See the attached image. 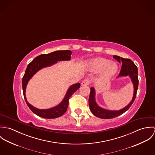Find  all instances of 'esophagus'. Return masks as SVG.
Here are the masks:
<instances>
[{
  "label": "esophagus",
  "mask_w": 155,
  "mask_h": 155,
  "mask_svg": "<svg viewBox=\"0 0 155 155\" xmlns=\"http://www.w3.org/2000/svg\"><path fill=\"white\" fill-rule=\"evenodd\" d=\"M89 84H90V81L88 79H85L84 81H82V82L81 84V85L82 86H87V85H89Z\"/></svg>",
  "instance_id": "esophagus-1"
}]
</instances>
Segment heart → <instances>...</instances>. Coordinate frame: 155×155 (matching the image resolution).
Returning <instances> with one entry per match:
<instances>
[{
  "instance_id": "b5f03b06",
  "label": "heart",
  "mask_w": 155,
  "mask_h": 155,
  "mask_svg": "<svg viewBox=\"0 0 155 155\" xmlns=\"http://www.w3.org/2000/svg\"><path fill=\"white\" fill-rule=\"evenodd\" d=\"M90 68L92 71H103L102 79L107 80L113 76L118 70V66L115 63H111L109 60L98 58L94 59L90 63Z\"/></svg>"
}]
</instances>
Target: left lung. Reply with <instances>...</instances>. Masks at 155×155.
I'll return each mask as SVG.
<instances>
[{
  "instance_id": "8db88e82",
  "label": "left lung",
  "mask_w": 155,
  "mask_h": 155,
  "mask_svg": "<svg viewBox=\"0 0 155 155\" xmlns=\"http://www.w3.org/2000/svg\"><path fill=\"white\" fill-rule=\"evenodd\" d=\"M114 59H116L119 63H122V68L120 71L119 74L117 77L121 76H129L132 81L134 85V95L133 99L125 107L119 110H109L100 107L95 101V89L94 88H91L90 95L89 98V109L94 115L95 116L101 118V119H112L114 118L119 115H121L126 111L128 110L130 107L133 104V102L134 101L137 92L138 87V69L137 67L133 63L130 59L120 58L119 56L114 55L113 57Z\"/></svg>"
}]
</instances>
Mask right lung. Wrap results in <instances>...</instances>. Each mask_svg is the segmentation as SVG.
Segmentation results:
<instances>
[{"label": "right lung", "mask_w": 155, "mask_h": 155, "mask_svg": "<svg viewBox=\"0 0 155 155\" xmlns=\"http://www.w3.org/2000/svg\"><path fill=\"white\" fill-rule=\"evenodd\" d=\"M71 51L70 50L56 51L48 54H42L36 57L30 63H29L25 70L22 81V91L25 101L30 108L36 115L46 119H54L61 116L66 112L68 106V100L73 93L80 88L79 83L74 84L69 87L63 101L57 106L49 109H39L29 104L25 97V89L29 80L39 70L44 67H49L55 64L57 61H68L70 60Z\"/></svg>", "instance_id": "add662e5"}]
</instances>
